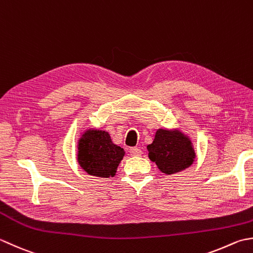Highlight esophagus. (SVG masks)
I'll return each instance as SVG.
<instances>
[{
    "label": "esophagus",
    "instance_id": "1",
    "mask_svg": "<svg viewBox=\"0 0 253 253\" xmlns=\"http://www.w3.org/2000/svg\"><path fill=\"white\" fill-rule=\"evenodd\" d=\"M130 154L132 156H140V155H142V149L138 147H131Z\"/></svg>",
    "mask_w": 253,
    "mask_h": 253
}]
</instances>
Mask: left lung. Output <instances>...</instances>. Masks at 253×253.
Segmentation results:
<instances>
[{
	"mask_svg": "<svg viewBox=\"0 0 253 253\" xmlns=\"http://www.w3.org/2000/svg\"><path fill=\"white\" fill-rule=\"evenodd\" d=\"M147 149L149 159L155 162L161 171L167 174L191 166L195 157L191 143L177 131L158 130Z\"/></svg>",
	"mask_w": 253,
	"mask_h": 253,
	"instance_id": "1",
	"label": "left lung"
}]
</instances>
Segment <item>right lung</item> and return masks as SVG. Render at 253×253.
Returning a JSON list of instances; mask_svg holds the SVG:
<instances>
[{"label":"right lung","mask_w":253,"mask_h":253,"mask_svg":"<svg viewBox=\"0 0 253 253\" xmlns=\"http://www.w3.org/2000/svg\"><path fill=\"white\" fill-rule=\"evenodd\" d=\"M123 156V148L115 145L105 131H87L79 144V163L91 176L113 177Z\"/></svg>","instance_id":"1"}]
</instances>
